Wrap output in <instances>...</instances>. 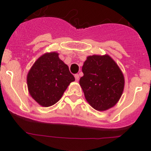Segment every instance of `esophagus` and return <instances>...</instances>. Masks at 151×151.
Wrapping results in <instances>:
<instances>
[{
	"label": "esophagus",
	"mask_w": 151,
	"mask_h": 151,
	"mask_svg": "<svg viewBox=\"0 0 151 151\" xmlns=\"http://www.w3.org/2000/svg\"><path fill=\"white\" fill-rule=\"evenodd\" d=\"M75 78H76V80L77 82H78V79H79V75H78V74L75 75Z\"/></svg>",
	"instance_id": "esophagus-1"
}]
</instances>
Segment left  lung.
I'll return each instance as SVG.
<instances>
[{"mask_svg": "<svg viewBox=\"0 0 151 151\" xmlns=\"http://www.w3.org/2000/svg\"><path fill=\"white\" fill-rule=\"evenodd\" d=\"M82 73L80 86L92 107L104 111L116 104L123 92L125 79L121 69L110 56L88 57Z\"/></svg>", "mask_w": 151, "mask_h": 151, "instance_id": "1", "label": "left lung"}]
</instances>
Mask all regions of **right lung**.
<instances>
[{
	"instance_id": "1",
	"label": "right lung",
	"mask_w": 151,
	"mask_h": 151,
	"mask_svg": "<svg viewBox=\"0 0 151 151\" xmlns=\"http://www.w3.org/2000/svg\"><path fill=\"white\" fill-rule=\"evenodd\" d=\"M57 52L46 53L35 62L27 75L30 95L41 106H50L61 98L75 78Z\"/></svg>"
}]
</instances>
